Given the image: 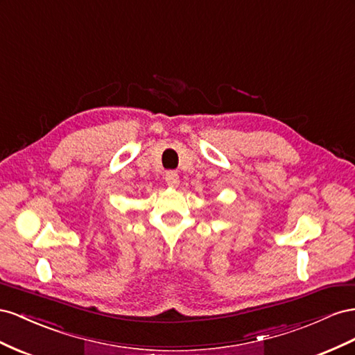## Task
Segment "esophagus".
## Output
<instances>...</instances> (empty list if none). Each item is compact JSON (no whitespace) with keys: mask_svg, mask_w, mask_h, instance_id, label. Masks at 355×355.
I'll use <instances>...</instances> for the list:
<instances>
[{"mask_svg":"<svg viewBox=\"0 0 355 355\" xmlns=\"http://www.w3.org/2000/svg\"><path fill=\"white\" fill-rule=\"evenodd\" d=\"M165 181L169 187H177L180 184V177L175 171H169V172H166Z\"/></svg>","mask_w":355,"mask_h":355,"instance_id":"1","label":"esophagus"}]
</instances>
